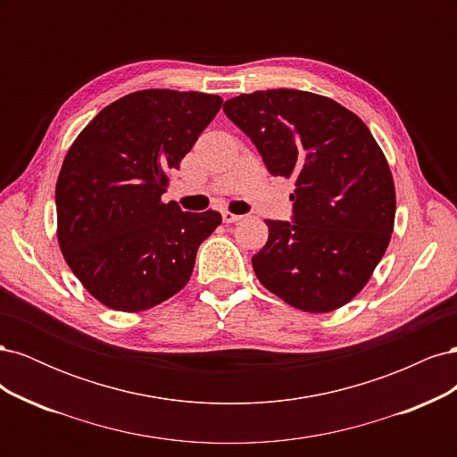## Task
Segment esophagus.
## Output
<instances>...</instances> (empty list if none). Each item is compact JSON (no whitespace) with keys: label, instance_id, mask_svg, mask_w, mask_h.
<instances>
[{"label":"esophagus","instance_id":"esophagus-1","mask_svg":"<svg viewBox=\"0 0 457 457\" xmlns=\"http://www.w3.org/2000/svg\"><path fill=\"white\" fill-rule=\"evenodd\" d=\"M220 217H223V223H227V225L238 223V220L242 219V215H234V213H230V212H223V213H220Z\"/></svg>","mask_w":457,"mask_h":457}]
</instances>
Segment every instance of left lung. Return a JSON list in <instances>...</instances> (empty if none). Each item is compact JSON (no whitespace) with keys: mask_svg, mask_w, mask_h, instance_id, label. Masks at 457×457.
Segmentation results:
<instances>
[{"mask_svg":"<svg viewBox=\"0 0 457 457\" xmlns=\"http://www.w3.org/2000/svg\"><path fill=\"white\" fill-rule=\"evenodd\" d=\"M274 177L295 179L292 220H270L252 257L287 305L329 312L370 280L391 240L395 183L379 145L351 110L322 95L267 89L223 104Z\"/></svg>","mask_w":457,"mask_h":457,"instance_id":"8db88e82","label":"left lung"}]
</instances>
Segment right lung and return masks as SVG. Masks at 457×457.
Wrapping results in <instances>:
<instances>
[{
    "label": "right lung",
    "instance_id": "obj_1",
    "mask_svg": "<svg viewBox=\"0 0 457 457\" xmlns=\"http://www.w3.org/2000/svg\"><path fill=\"white\" fill-rule=\"evenodd\" d=\"M220 104L196 91L129 93L68 150L54 190L61 252L103 305L145 311L187 286L220 213H188L162 195Z\"/></svg>",
    "mask_w": 457,
    "mask_h": 457
}]
</instances>
